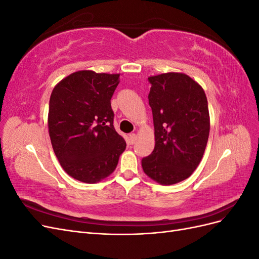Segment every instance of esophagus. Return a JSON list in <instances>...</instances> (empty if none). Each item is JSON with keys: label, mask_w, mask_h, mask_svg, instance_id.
Returning a JSON list of instances; mask_svg holds the SVG:
<instances>
[{"label": "esophagus", "mask_w": 259, "mask_h": 259, "mask_svg": "<svg viewBox=\"0 0 259 259\" xmlns=\"http://www.w3.org/2000/svg\"><path fill=\"white\" fill-rule=\"evenodd\" d=\"M128 140H130L131 145H134L136 143V140H137V135L136 134H130Z\"/></svg>", "instance_id": "esophagus-1"}]
</instances>
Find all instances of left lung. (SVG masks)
I'll return each instance as SVG.
<instances>
[{
  "instance_id": "1",
  "label": "left lung",
  "mask_w": 259,
  "mask_h": 259,
  "mask_svg": "<svg viewBox=\"0 0 259 259\" xmlns=\"http://www.w3.org/2000/svg\"><path fill=\"white\" fill-rule=\"evenodd\" d=\"M148 81L155 146L142 166L161 185L177 184L192 174L205 151L209 134L206 95L184 73H163Z\"/></svg>"
}]
</instances>
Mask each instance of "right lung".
<instances>
[{
  "instance_id": "1",
  "label": "right lung",
  "mask_w": 259,
  "mask_h": 259,
  "mask_svg": "<svg viewBox=\"0 0 259 259\" xmlns=\"http://www.w3.org/2000/svg\"><path fill=\"white\" fill-rule=\"evenodd\" d=\"M120 74L83 70L55 86L49 131L54 152L67 174L95 184L115 169L126 143L113 126L111 97Z\"/></svg>"
}]
</instances>
